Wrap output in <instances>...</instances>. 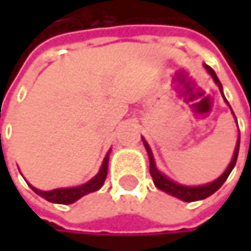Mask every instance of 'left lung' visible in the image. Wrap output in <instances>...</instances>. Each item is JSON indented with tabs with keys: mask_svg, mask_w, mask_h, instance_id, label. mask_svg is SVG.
Returning a JSON list of instances; mask_svg holds the SVG:
<instances>
[{
	"mask_svg": "<svg viewBox=\"0 0 251 251\" xmlns=\"http://www.w3.org/2000/svg\"><path fill=\"white\" fill-rule=\"evenodd\" d=\"M205 68H206V71L211 74V76L214 78V81L218 84V87H220V90H221V93H223V85H221L218 76L215 74V71H214L211 67H208V65H205ZM223 97H224V94H223ZM224 99H226V97H224ZM226 103H228V101H226ZM235 121H237V119H235ZM144 145H145V150H147L148 157H150V175L152 177L154 184H155L160 190H163V192H166V193H170V195H173V196L181 199V201H184V202H195V201H201V199H205V198L211 196L212 193H215V192L224 184V181L228 178L231 170L234 169V166H235V163H237L238 148H240V138H238V141H237V147H235V151H234V157H232V160H231L228 169L224 172V175L221 176V177H218L215 181H212V183H209V184L198 186V187H189V186L177 184L175 181H172L170 178H167L164 175H161V173L157 170V167H155V161H154V157H152V152H151L150 145H148L145 141H144Z\"/></svg>",
	"mask_w": 251,
	"mask_h": 251,
	"instance_id": "1",
	"label": "left lung"
}]
</instances>
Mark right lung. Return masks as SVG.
I'll return each instance as SVG.
<instances>
[{"label":"right lung","mask_w":251,"mask_h":251,"mask_svg":"<svg viewBox=\"0 0 251 251\" xmlns=\"http://www.w3.org/2000/svg\"><path fill=\"white\" fill-rule=\"evenodd\" d=\"M107 163H109V154L106 155L103 164H101V169L99 172V175L96 176L94 178H91L88 183L85 184H81V186H76V187H68V189H55V190H49V192H42V190H37L34 189L33 186H30L39 196L45 198L46 201L49 202H53V203H62V205H68V203H74L75 201H78L79 198H82L84 195L87 193H91V192H96L99 190L104 180H106V176H107Z\"/></svg>","instance_id":"obj_1"}]
</instances>
